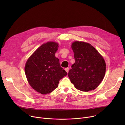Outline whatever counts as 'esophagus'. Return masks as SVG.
Returning a JSON list of instances; mask_svg holds the SVG:
<instances>
[{
    "instance_id": "esophagus-1",
    "label": "esophagus",
    "mask_w": 125,
    "mask_h": 125,
    "mask_svg": "<svg viewBox=\"0 0 125 125\" xmlns=\"http://www.w3.org/2000/svg\"><path fill=\"white\" fill-rule=\"evenodd\" d=\"M65 71H66L67 73H68V71H69V68L68 67H67V68H65Z\"/></svg>"
}]
</instances>
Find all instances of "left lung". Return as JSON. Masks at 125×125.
Instances as JSON below:
<instances>
[{"instance_id": "left-lung-1", "label": "left lung", "mask_w": 125, "mask_h": 125, "mask_svg": "<svg viewBox=\"0 0 125 125\" xmlns=\"http://www.w3.org/2000/svg\"><path fill=\"white\" fill-rule=\"evenodd\" d=\"M75 63L68 77L75 88L81 91L95 89L101 83L106 71L103 57L89 43L76 41L72 43Z\"/></svg>"}]
</instances>
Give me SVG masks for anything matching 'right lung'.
<instances>
[{"instance_id": "add662e5", "label": "right lung", "mask_w": 125, "mask_h": 125, "mask_svg": "<svg viewBox=\"0 0 125 125\" xmlns=\"http://www.w3.org/2000/svg\"><path fill=\"white\" fill-rule=\"evenodd\" d=\"M58 44L53 42L42 44L29 58L25 74L31 87L42 94L51 93L58 87L59 81L67 73L55 57Z\"/></svg>"}]
</instances>
